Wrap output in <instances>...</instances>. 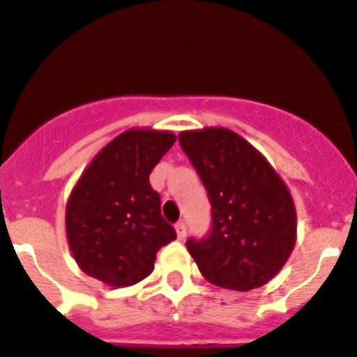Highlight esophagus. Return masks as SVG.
<instances>
[{
    "instance_id": "esophagus-1",
    "label": "esophagus",
    "mask_w": 357,
    "mask_h": 357,
    "mask_svg": "<svg viewBox=\"0 0 357 357\" xmlns=\"http://www.w3.org/2000/svg\"><path fill=\"white\" fill-rule=\"evenodd\" d=\"M176 234H178V240L187 238V225H185L183 222H178V224H176Z\"/></svg>"
}]
</instances>
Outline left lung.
<instances>
[{"instance_id": "obj_1", "label": "left lung", "mask_w": 357, "mask_h": 357, "mask_svg": "<svg viewBox=\"0 0 357 357\" xmlns=\"http://www.w3.org/2000/svg\"><path fill=\"white\" fill-rule=\"evenodd\" d=\"M179 144L213 205V227L187 249L208 282L249 291L279 273L295 248L297 211L288 187L253 144L227 128L187 130Z\"/></svg>"}]
</instances>
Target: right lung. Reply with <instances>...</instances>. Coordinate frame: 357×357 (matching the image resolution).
<instances>
[{
    "mask_svg": "<svg viewBox=\"0 0 357 357\" xmlns=\"http://www.w3.org/2000/svg\"><path fill=\"white\" fill-rule=\"evenodd\" d=\"M174 143L167 130L130 128L84 170L66 205L68 244L84 273L126 288L146 279L159 249L176 240L149 179Z\"/></svg>",
    "mask_w": 357,
    "mask_h": 357,
    "instance_id": "1",
    "label": "right lung"
}]
</instances>
